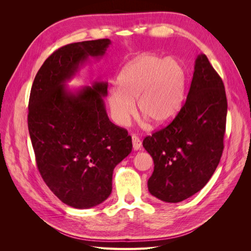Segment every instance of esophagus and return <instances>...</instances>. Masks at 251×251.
I'll return each instance as SVG.
<instances>
[{
    "instance_id": "obj_1",
    "label": "esophagus",
    "mask_w": 251,
    "mask_h": 251,
    "mask_svg": "<svg viewBox=\"0 0 251 251\" xmlns=\"http://www.w3.org/2000/svg\"><path fill=\"white\" fill-rule=\"evenodd\" d=\"M132 142H133V150L138 151L141 148V140L137 137V136L133 135L132 136Z\"/></svg>"
}]
</instances>
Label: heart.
Masks as SVG:
<instances>
[{"instance_id": "b5f03b06", "label": "heart", "mask_w": 251, "mask_h": 251, "mask_svg": "<svg viewBox=\"0 0 251 251\" xmlns=\"http://www.w3.org/2000/svg\"><path fill=\"white\" fill-rule=\"evenodd\" d=\"M185 87V74L174 60L143 54L128 63L118 77V87L108 94L114 123L125 126L139 113L156 126H162L178 113Z\"/></svg>"}]
</instances>
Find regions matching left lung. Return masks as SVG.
I'll list each match as a JSON object with an SVG mask.
<instances>
[{
    "label": "left lung",
    "instance_id": "8db88e82",
    "mask_svg": "<svg viewBox=\"0 0 251 251\" xmlns=\"http://www.w3.org/2000/svg\"><path fill=\"white\" fill-rule=\"evenodd\" d=\"M226 115L224 83L201 53L178 115L142 142L154 160V172L148 181L151 195L178 203L206 185L223 153Z\"/></svg>",
    "mask_w": 251,
    "mask_h": 251
}]
</instances>
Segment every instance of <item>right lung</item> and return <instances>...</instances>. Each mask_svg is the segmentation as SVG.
<instances>
[{"label": "right lung", "mask_w": 251, "mask_h": 251, "mask_svg": "<svg viewBox=\"0 0 251 251\" xmlns=\"http://www.w3.org/2000/svg\"><path fill=\"white\" fill-rule=\"evenodd\" d=\"M110 45L103 39L59 48L45 60L30 92L28 130L37 168L52 193L74 208L108 199L113 171L133 148L126 130L108 117L107 81L75 90L66 85L90 57L100 59Z\"/></svg>", "instance_id": "1"}]
</instances>
